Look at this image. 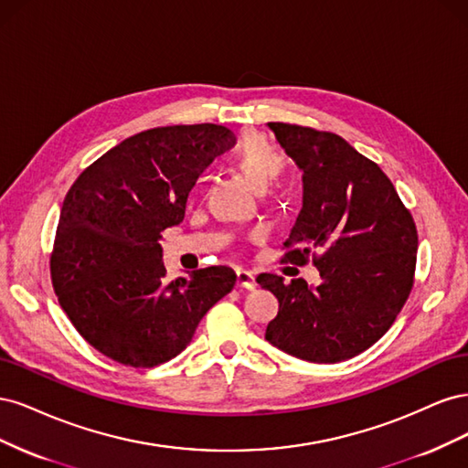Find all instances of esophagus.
<instances>
[{
  "label": "esophagus",
  "instance_id": "esophagus-1",
  "mask_svg": "<svg viewBox=\"0 0 468 468\" xmlns=\"http://www.w3.org/2000/svg\"><path fill=\"white\" fill-rule=\"evenodd\" d=\"M236 285L239 287V289H248V291H251V289H256L258 287V282H256V277H253L250 271H246V269H238L236 271Z\"/></svg>",
  "mask_w": 468,
  "mask_h": 468
}]
</instances>
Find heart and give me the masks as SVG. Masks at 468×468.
<instances>
[{
  "instance_id": "b5f03b06",
  "label": "heart",
  "mask_w": 468,
  "mask_h": 468,
  "mask_svg": "<svg viewBox=\"0 0 468 468\" xmlns=\"http://www.w3.org/2000/svg\"><path fill=\"white\" fill-rule=\"evenodd\" d=\"M230 164L253 187L261 189L279 172L281 158L275 148L261 134L250 133L232 150Z\"/></svg>"
}]
</instances>
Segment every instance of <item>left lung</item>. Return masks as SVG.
Returning <instances> with one entry per match:
<instances>
[{"instance_id": "left-lung-1", "label": "left lung", "mask_w": 468, "mask_h": 468, "mask_svg": "<svg viewBox=\"0 0 468 468\" xmlns=\"http://www.w3.org/2000/svg\"><path fill=\"white\" fill-rule=\"evenodd\" d=\"M267 126L303 172V208L285 261L303 265L313 253L322 282L287 285L279 275H258L279 301L265 339L310 363L351 359L387 334L412 291L414 218L382 169L342 136L287 122Z\"/></svg>"}]
</instances>
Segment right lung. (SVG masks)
I'll use <instances>...</instances> for the list:
<instances>
[{"label": "right lung", "mask_w": 468, "mask_h": 468, "mask_svg": "<svg viewBox=\"0 0 468 468\" xmlns=\"http://www.w3.org/2000/svg\"><path fill=\"white\" fill-rule=\"evenodd\" d=\"M234 143L220 124L160 126L122 140L69 187L52 285L74 328L112 361L154 367L176 357L234 289L226 265L167 281L160 246L162 232L186 217L197 177Z\"/></svg>", "instance_id": "obj_1"}]
</instances>
